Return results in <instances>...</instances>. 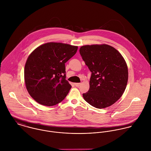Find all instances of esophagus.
<instances>
[{"instance_id":"1","label":"esophagus","mask_w":151,"mask_h":151,"mask_svg":"<svg viewBox=\"0 0 151 151\" xmlns=\"http://www.w3.org/2000/svg\"><path fill=\"white\" fill-rule=\"evenodd\" d=\"M75 85L76 87H79V86L81 85V83H75Z\"/></svg>"}]
</instances>
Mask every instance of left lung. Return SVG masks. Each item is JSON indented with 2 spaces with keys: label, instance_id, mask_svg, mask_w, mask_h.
<instances>
[{
  "label": "left lung",
  "instance_id": "8db88e82",
  "mask_svg": "<svg viewBox=\"0 0 151 151\" xmlns=\"http://www.w3.org/2000/svg\"><path fill=\"white\" fill-rule=\"evenodd\" d=\"M80 54L91 72L89 90L83 94L86 101L97 109L115 103L125 90L128 72L120 53L107 44L86 45Z\"/></svg>",
  "mask_w": 151,
  "mask_h": 151
}]
</instances>
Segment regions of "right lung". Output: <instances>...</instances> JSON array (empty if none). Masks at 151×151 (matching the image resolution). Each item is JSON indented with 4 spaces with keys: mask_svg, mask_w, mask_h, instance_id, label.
Here are the masks:
<instances>
[{
    "mask_svg": "<svg viewBox=\"0 0 151 151\" xmlns=\"http://www.w3.org/2000/svg\"><path fill=\"white\" fill-rule=\"evenodd\" d=\"M78 46L47 42L35 48L24 66L26 89L41 105L52 106L61 102L71 88L66 78L65 63L77 52Z\"/></svg>",
    "mask_w": 151,
    "mask_h": 151,
    "instance_id": "obj_1",
    "label": "right lung"
}]
</instances>
